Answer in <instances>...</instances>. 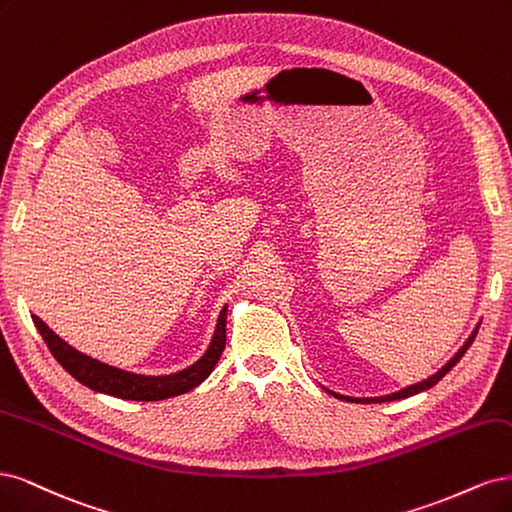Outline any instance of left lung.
Masks as SVG:
<instances>
[{
	"label": "left lung",
	"instance_id": "obj_1",
	"mask_svg": "<svg viewBox=\"0 0 512 512\" xmlns=\"http://www.w3.org/2000/svg\"><path fill=\"white\" fill-rule=\"evenodd\" d=\"M481 325V323H478ZM478 325L474 327V332L468 336V340L464 342V346H461V349L447 361V364H444L436 374H432L430 378H425V381H421V383H415V385H408V387H404V389H400V391H395V393H389V395H378V398H351V395H340V393H336V391H329L332 395H336L338 400H346V402H355V404H381V402H391V400H404V398H410V395H415V393H421V391H425V389H430V387H434L440 378L447 374L457 361L464 357V353L470 349V344H472V340L476 338V332H478Z\"/></svg>",
	"mask_w": 512,
	"mask_h": 512
}]
</instances>
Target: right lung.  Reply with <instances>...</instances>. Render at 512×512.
Masks as SVG:
<instances>
[{
  "label": "right lung",
  "instance_id": "obj_1",
  "mask_svg": "<svg viewBox=\"0 0 512 512\" xmlns=\"http://www.w3.org/2000/svg\"><path fill=\"white\" fill-rule=\"evenodd\" d=\"M31 319H34L38 332L42 334L53 357L59 361L65 372H70L76 378L78 383L97 393H106V395H114V398L136 400V402L168 400V398H174V395L187 393L197 385H202L214 370V366H217V361L221 359V353L225 349V338H227L225 336L227 306H223L208 349L200 359L195 361V364L172 374L148 376V374H136V372H127L121 368L108 366L100 359H93L85 353H80L63 338H59L40 317L31 315Z\"/></svg>",
  "mask_w": 512,
  "mask_h": 512
}]
</instances>
